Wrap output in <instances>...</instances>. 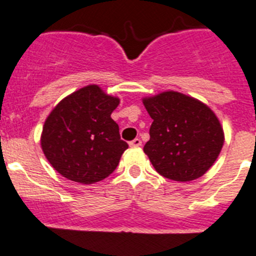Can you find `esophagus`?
Returning <instances> with one entry per match:
<instances>
[{"label": "esophagus", "instance_id": "1", "mask_svg": "<svg viewBox=\"0 0 256 256\" xmlns=\"http://www.w3.org/2000/svg\"><path fill=\"white\" fill-rule=\"evenodd\" d=\"M128 145H130V146H132V148L140 146V145H142V140H140V139H138V138H136V139H134L132 142H128Z\"/></svg>", "mask_w": 256, "mask_h": 256}]
</instances>
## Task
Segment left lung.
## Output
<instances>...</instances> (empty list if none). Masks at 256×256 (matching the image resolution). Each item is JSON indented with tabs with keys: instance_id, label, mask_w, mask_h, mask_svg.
I'll return each mask as SVG.
<instances>
[{
	"instance_id": "1",
	"label": "left lung",
	"mask_w": 256,
	"mask_h": 256,
	"mask_svg": "<svg viewBox=\"0 0 256 256\" xmlns=\"http://www.w3.org/2000/svg\"><path fill=\"white\" fill-rule=\"evenodd\" d=\"M152 118L144 152L160 176L190 182L216 162L225 142L218 118L208 106L168 90L142 100Z\"/></svg>"
}]
</instances>
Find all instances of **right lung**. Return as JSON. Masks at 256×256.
<instances>
[{
    "instance_id": "add662e5",
    "label": "right lung",
    "mask_w": 256,
    "mask_h": 256,
    "mask_svg": "<svg viewBox=\"0 0 256 256\" xmlns=\"http://www.w3.org/2000/svg\"><path fill=\"white\" fill-rule=\"evenodd\" d=\"M120 104L90 84L62 100L45 120L42 149L58 173L92 184L108 176L128 148L111 114Z\"/></svg>"
}]
</instances>
